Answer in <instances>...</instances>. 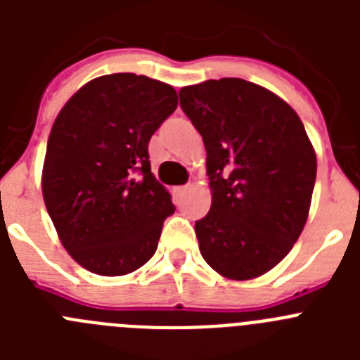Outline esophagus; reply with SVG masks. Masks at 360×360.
<instances>
[{"label":"esophagus","mask_w":360,"mask_h":360,"mask_svg":"<svg viewBox=\"0 0 360 360\" xmlns=\"http://www.w3.org/2000/svg\"><path fill=\"white\" fill-rule=\"evenodd\" d=\"M189 184H187V186H180V187H176V193L178 195H184V193H187V191H189Z\"/></svg>","instance_id":"34e87169"}]
</instances>
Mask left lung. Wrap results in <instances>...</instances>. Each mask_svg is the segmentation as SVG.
Here are the masks:
<instances>
[{"mask_svg":"<svg viewBox=\"0 0 360 360\" xmlns=\"http://www.w3.org/2000/svg\"><path fill=\"white\" fill-rule=\"evenodd\" d=\"M180 106L207 151L211 211L195 224L200 252L227 279L274 269L303 232L317 158L283 98L236 77L186 86Z\"/></svg>","mask_w":360,"mask_h":360,"instance_id":"obj_1","label":"left lung"}]
</instances>
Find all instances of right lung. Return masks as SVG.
Masks as SVG:
<instances>
[{"instance_id": "add662e5", "label": "right lung", "mask_w": 360, "mask_h": 360, "mask_svg": "<svg viewBox=\"0 0 360 360\" xmlns=\"http://www.w3.org/2000/svg\"><path fill=\"white\" fill-rule=\"evenodd\" d=\"M176 106L173 86L111 73L86 82L53 122L44 205L63 247L94 274H129L157 250L174 205L151 173L148 144Z\"/></svg>"}]
</instances>
